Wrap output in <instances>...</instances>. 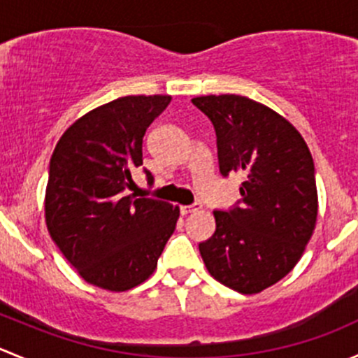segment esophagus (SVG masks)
<instances>
[{"mask_svg": "<svg viewBox=\"0 0 358 358\" xmlns=\"http://www.w3.org/2000/svg\"><path fill=\"white\" fill-rule=\"evenodd\" d=\"M201 209V204L199 202H194V204H189V206H180V211H182V215H190V213H196Z\"/></svg>", "mask_w": 358, "mask_h": 358, "instance_id": "obj_1", "label": "esophagus"}]
</instances>
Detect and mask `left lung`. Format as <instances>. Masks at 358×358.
I'll use <instances>...</instances> for the list:
<instances>
[{
	"mask_svg": "<svg viewBox=\"0 0 358 358\" xmlns=\"http://www.w3.org/2000/svg\"><path fill=\"white\" fill-rule=\"evenodd\" d=\"M216 131L220 173H243V199L215 211L216 230L199 244L208 272L243 294L279 282L296 266L317 223L315 166L298 129L241 95L192 99Z\"/></svg>",
	"mask_w": 358,
	"mask_h": 358,
	"instance_id": "left-lung-1",
	"label": "left lung"
}]
</instances>
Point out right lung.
Segmentation results:
<instances>
[{
    "label": "right lung",
    "instance_id": "1",
    "mask_svg": "<svg viewBox=\"0 0 358 358\" xmlns=\"http://www.w3.org/2000/svg\"><path fill=\"white\" fill-rule=\"evenodd\" d=\"M169 102V95L112 100L69 126L53 150L46 227L88 284L122 292L145 282L175 232L178 206L126 196L131 171L143 164L147 128Z\"/></svg>",
    "mask_w": 358,
    "mask_h": 358
}]
</instances>
